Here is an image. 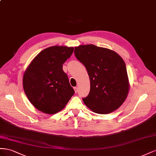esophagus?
Instances as JSON below:
<instances>
[{
    "mask_svg": "<svg viewBox=\"0 0 156 156\" xmlns=\"http://www.w3.org/2000/svg\"><path fill=\"white\" fill-rule=\"evenodd\" d=\"M74 90L75 93H77V92H78V87H74Z\"/></svg>",
    "mask_w": 156,
    "mask_h": 156,
    "instance_id": "34e87169",
    "label": "esophagus"
}]
</instances>
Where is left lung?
I'll list each match as a JSON object with an SVG mask.
<instances>
[{
  "instance_id": "left-lung-1",
  "label": "left lung",
  "mask_w": 156,
  "mask_h": 156,
  "mask_svg": "<svg viewBox=\"0 0 156 156\" xmlns=\"http://www.w3.org/2000/svg\"><path fill=\"white\" fill-rule=\"evenodd\" d=\"M74 54L90 76V91L82 99L87 107L95 113L105 114L121 106L130 87L122 57L110 49L93 44L75 47Z\"/></svg>"
}]
</instances>
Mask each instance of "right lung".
<instances>
[{
  "label": "right lung",
  "mask_w": 156,
  "mask_h": 156,
  "mask_svg": "<svg viewBox=\"0 0 156 156\" xmlns=\"http://www.w3.org/2000/svg\"><path fill=\"white\" fill-rule=\"evenodd\" d=\"M73 47L54 46L44 49L25 70L23 86L25 95L35 108L53 114L63 110L74 95L63 64L73 54Z\"/></svg>",
  "instance_id": "add662e5"
}]
</instances>
